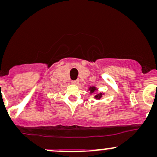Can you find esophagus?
I'll list each match as a JSON object with an SVG mask.
<instances>
[{
	"mask_svg": "<svg viewBox=\"0 0 157 157\" xmlns=\"http://www.w3.org/2000/svg\"><path fill=\"white\" fill-rule=\"evenodd\" d=\"M71 83L74 84V85H77L79 83V80H72V81H71Z\"/></svg>",
	"mask_w": 157,
	"mask_h": 157,
	"instance_id": "34e87169",
	"label": "esophagus"
}]
</instances>
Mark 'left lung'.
Wrapping results in <instances>:
<instances>
[{
	"instance_id": "left-lung-1",
	"label": "left lung",
	"mask_w": 157,
	"mask_h": 157,
	"mask_svg": "<svg viewBox=\"0 0 157 157\" xmlns=\"http://www.w3.org/2000/svg\"><path fill=\"white\" fill-rule=\"evenodd\" d=\"M89 90H90V93L92 94V93L94 92L95 91H97V89L95 87H94V86H92V87H90L89 88ZM102 93H100V94H98L95 95L94 97L96 99H97V100H100V99L102 97Z\"/></svg>"
}]
</instances>
